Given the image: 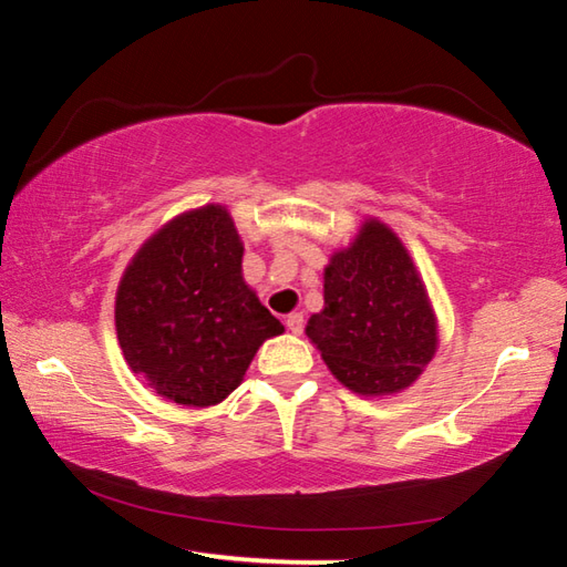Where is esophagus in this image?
Segmentation results:
<instances>
[{
	"mask_svg": "<svg viewBox=\"0 0 567 567\" xmlns=\"http://www.w3.org/2000/svg\"><path fill=\"white\" fill-rule=\"evenodd\" d=\"M285 324H287V330H290L292 334H300V332L305 330V318H302V312H292V315H287Z\"/></svg>",
	"mask_w": 567,
	"mask_h": 567,
	"instance_id": "1",
	"label": "esophagus"
}]
</instances>
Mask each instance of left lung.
I'll list each match as a JSON object with an SVG mask.
<instances>
[{
  "instance_id": "left-lung-1",
  "label": "left lung",
  "mask_w": 567,
  "mask_h": 567,
  "mask_svg": "<svg viewBox=\"0 0 567 567\" xmlns=\"http://www.w3.org/2000/svg\"><path fill=\"white\" fill-rule=\"evenodd\" d=\"M332 375L360 395L408 388L433 360L435 315L408 249L385 225L364 223L324 270V310L307 322Z\"/></svg>"
}]
</instances>
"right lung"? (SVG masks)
Segmentation results:
<instances>
[{
  "mask_svg": "<svg viewBox=\"0 0 567 567\" xmlns=\"http://www.w3.org/2000/svg\"><path fill=\"white\" fill-rule=\"evenodd\" d=\"M114 320L130 368L192 408L225 400L257 348L285 330L245 285L243 243L219 205L172 219L140 249Z\"/></svg>",
  "mask_w": 567,
  "mask_h": 567,
  "instance_id": "add662e5",
  "label": "right lung"
}]
</instances>
